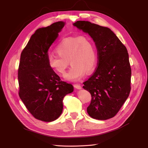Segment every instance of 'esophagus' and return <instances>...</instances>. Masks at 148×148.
I'll use <instances>...</instances> for the list:
<instances>
[{"mask_svg":"<svg viewBox=\"0 0 148 148\" xmlns=\"http://www.w3.org/2000/svg\"><path fill=\"white\" fill-rule=\"evenodd\" d=\"M74 87L76 88V89H81L82 88V87L80 86V85H79V84H74Z\"/></svg>","mask_w":148,"mask_h":148,"instance_id":"esophagus-1","label":"esophagus"}]
</instances>
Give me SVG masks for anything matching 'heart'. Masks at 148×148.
<instances>
[{
	"mask_svg": "<svg viewBox=\"0 0 148 148\" xmlns=\"http://www.w3.org/2000/svg\"><path fill=\"white\" fill-rule=\"evenodd\" d=\"M56 52L58 56L48 57V66L55 73L64 76L69 62L71 67L65 75L67 81H79L85 73H91L96 67V48L92 39L87 35L62 39L56 48Z\"/></svg>",
	"mask_w": 148,
	"mask_h": 148,
	"instance_id": "obj_1",
	"label": "heart"
}]
</instances>
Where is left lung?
I'll list each match as a JSON object with an SVG mask.
<instances>
[{
	"instance_id": "1",
	"label": "left lung",
	"mask_w": 148,
	"mask_h": 148,
	"mask_svg": "<svg viewBox=\"0 0 148 148\" xmlns=\"http://www.w3.org/2000/svg\"><path fill=\"white\" fill-rule=\"evenodd\" d=\"M73 25L90 36L97 51V68L83 83V88L92 97L88 114L97 120L112 118L131 89L132 70L127 49L109 28L88 21H77Z\"/></svg>"
}]
</instances>
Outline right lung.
I'll list each match as a JSON object with an SVG mask.
<instances>
[{
    "mask_svg": "<svg viewBox=\"0 0 148 148\" xmlns=\"http://www.w3.org/2000/svg\"><path fill=\"white\" fill-rule=\"evenodd\" d=\"M65 25L58 21L38 29L21 53L19 96L33 117L44 122L59 118L63 110L64 97L73 91L72 84L61 81L47 64L48 49Z\"/></svg>",
    "mask_w": 148,
    "mask_h": 148,
    "instance_id": "right-lung-1",
    "label": "right lung"
}]
</instances>
